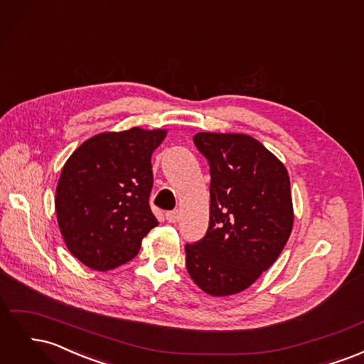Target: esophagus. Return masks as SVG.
<instances>
[{
	"instance_id": "34e87169",
	"label": "esophagus",
	"mask_w": 364,
	"mask_h": 364,
	"mask_svg": "<svg viewBox=\"0 0 364 364\" xmlns=\"http://www.w3.org/2000/svg\"><path fill=\"white\" fill-rule=\"evenodd\" d=\"M165 218H167L168 223H178L181 218V213L179 211H168L165 214Z\"/></svg>"
}]
</instances>
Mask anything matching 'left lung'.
<instances>
[{"label":"left lung","mask_w":364,"mask_h":364,"mask_svg":"<svg viewBox=\"0 0 364 364\" xmlns=\"http://www.w3.org/2000/svg\"><path fill=\"white\" fill-rule=\"evenodd\" d=\"M208 159L209 226L185 245L186 270L211 296L246 290L277 261L293 229L290 178L259 141L243 134H196Z\"/></svg>","instance_id":"8db88e82"}]
</instances>
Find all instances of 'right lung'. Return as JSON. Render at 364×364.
I'll use <instances>...</instances> for the list:
<instances>
[{
  "mask_svg": "<svg viewBox=\"0 0 364 364\" xmlns=\"http://www.w3.org/2000/svg\"><path fill=\"white\" fill-rule=\"evenodd\" d=\"M165 135L164 129L105 132L65 162L54 205L65 245L85 266L106 272L126 264L158 226L149 205L151 153Z\"/></svg>",
  "mask_w": 364,
  "mask_h": 364,
  "instance_id": "right-lung-1",
  "label": "right lung"
}]
</instances>
